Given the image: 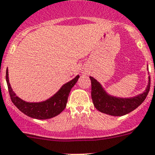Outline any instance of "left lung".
Here are the masks:
<instances>
[{"label":"left lung","instance_id":"1","mask_svg":"<svg viewBox=\"0 0 155 155\" xmlns=\"http://www.w3.org/2000/svg\"><path fill=\"white\" fill-rule=\"evenodd\" d=\"M91 81V98L94 107L101 113L114 116H121L130 113L141 105L150 91V81L149 78L147 88L142 94L132 98H117L106 93L103 87L92 77Z\"/></svg>","mask_w":155,"mask_h":155}]
</instances>
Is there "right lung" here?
I'll use <instances>...</instances> for the list:
<instances>
[{
    "label": "right lung",
    "mask_w": 155,
    "mask_h": 155,
    "mask_svg": "<svg viewBox=\"0 0 155 155\" xmlns=\"http://www.w3.org/2000/svg\"><path fill=\"white\" fill-rule=\"evenodd\" d=\"M79 78L77 75L73 80L64 84L53 96L41 102H27L17 96L9 83L8 71H6V81L11 99L14 105L26 116L38 120H46L57 116L66 108L68 98L71 88Z\"/></svg>",
    "instance_id": "add662e5"
}]
</instances>
